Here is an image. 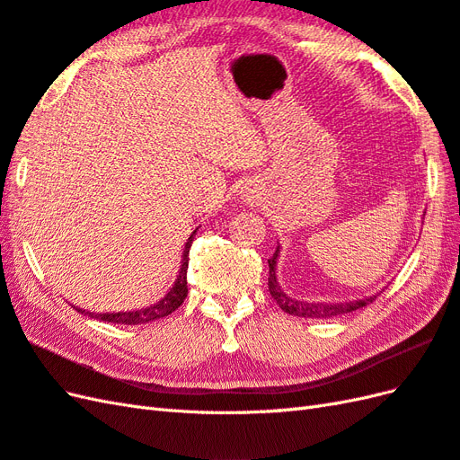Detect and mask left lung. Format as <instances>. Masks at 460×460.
I'll return each mask as SVG.
<instances>
[{
	"label": "left lung",
	"mask_w": 460,
	"mask_h": 460,
	"mask_svg": "<svg viewBox=\"0 0 460 460\" xmlns=\"http://www.w3.org/2000/svg\"><path fill=\"white\" fill-rule=\"evenodd\" d=\"M276 259H279V249L272 254V259H269V290L270 296L276 300L286 314L297 315V317H312V319H327V317H335V315H343L357 312L358 307H365L367 304H372L376 300V296H370L367 300H358V302H350V304H307V302H297L292 300L290 296H286L282 292V288L276 282Z\"/></svg>",
	"instance_id": "obj_1"
}]
</instances>
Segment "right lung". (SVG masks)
<instances>
[{
  "label": "right lung",
  "mask_w": 460,
  "mask_h": 460,
  "mask_svg": "<svg viewBox=\"0 0 460 460\" xmlns=\"http://www.w3.org/2000/svg\"><path fill=\"white\" fill-rule=\"evenodd\" d=\"M194 234L196 231L190 234V239L186 243V249H184V259H181V269L180 274L176 279V284L172 290H170L163 300L158 304L151 305V307H145V309H137V312H119V314H90L92 317H98L102 322H108V323H119V325H141V323H148V322H155V319H163L168 314L176 312V309L184 304L186 296H188V252L191 247V241H194ZM78 309V307H76ZM80 314L82 309H78Z\"/></svg>",
  "instance_id": "obj_1"
}]
</instances>
